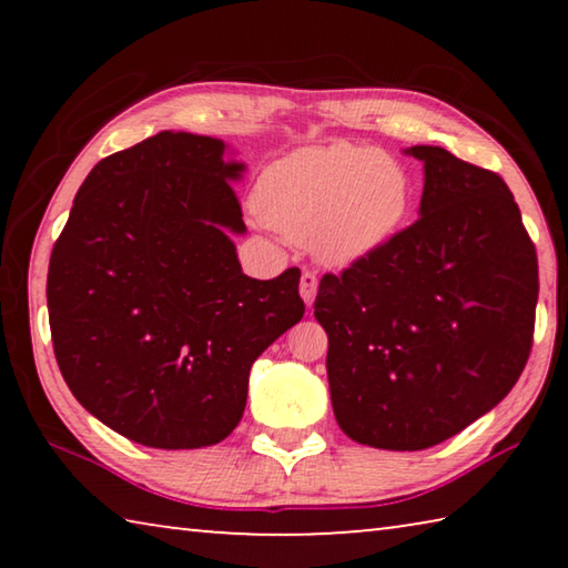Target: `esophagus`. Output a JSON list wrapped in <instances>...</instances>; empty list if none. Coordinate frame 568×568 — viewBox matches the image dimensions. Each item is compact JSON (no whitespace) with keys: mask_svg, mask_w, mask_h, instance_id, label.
Instances as JSON below:
<instances>
[{"mask_svg":"<svg viewBox=\"0 0 568 568\" xmlns=\"http://www.w3.org/2000/svg\"><path fill=\"white\" fill-rule=\"evenodd\" d=\"M315 293H318V275L313 271H303L301 275V295L307 305H313Z\"/></svg>","mask_w":568,"mask_h":568,"instance_id":"esophagus-1","label":"esophagus"}]
</instances>
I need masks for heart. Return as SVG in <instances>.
Wrapping results in <instances>:
<instances>
[{"label":"heart","instance_id":"b5f03b06","mask_svg":"<svg viewBox=\"0 0 568 568\" xmlns=\"http://www.w3.org/2000/svg\"><path fill=\"white\" fill-rule=\"evenodd\" d=\"M257 210L323 261L348 265L390 243L406 223L410 182L378 150L338 142L273 162L257 182Z\"/></svg>","mask_w":568,"mask_h":568}]
</instances>
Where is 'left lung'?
Instances as JSON below:
<instances>
[{
    "instance_id": "1",
    "label": "left lung",
    "mask_w": 568,
    "mask_h": 568,
    "mask_svg": "<svg viewBox=\"0 0 568 568\" xmlns=\"http://www.w3.org/2000/svg\"><path fill=\"white\" fill-rule=\"evenodd\" d=\"M423 160L420 217L338 275L315 318L328 333L333 413L386 450L440 444L501 403L534 345L536 245L498 172L444 148Z\"/></svg>"
}]
</instances>
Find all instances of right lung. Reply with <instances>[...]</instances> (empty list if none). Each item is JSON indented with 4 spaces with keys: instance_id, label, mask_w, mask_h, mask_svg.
Segmentation results:
<instances>
[{
    "instance_id": "right-lung-1",
    "label": "right lung",
    "mask_w": 568,
    "mask_h": 568,
    "mask_svg": "<svg viewBox=\"0 0 568 568\" xmlns=\"http://www.w3.org/2000/svg\"><path fill=\"white\" fill-rule=\"evenodd\" d=\"M220 140L160 132L100 160L47 273L54 358L72 396L150 448H203L243 418L250 368L303 318L301 271L247 277Z\"/></svg>"
}]
</instances>
